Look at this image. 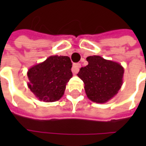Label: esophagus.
Returning a JSON list of instances; mask_svg holds the SVG:
<instances>
[{
	"mask_svg": "<svg viewBox=\"0 0 146 146\" xmlns=\"http://www.w3.org/2000/svg\"><path fill=\"white\" fill-rule=\"evenodd\" d=\"M80 67H81V65L80 63L73 64V68H72V72H73V74H76V73H78Z\"/></svg>",
	"mask_w": 146,
	"mask_h": 146,
	"instance_id": "1",
	"label": "esophagus"
}]
</instances>
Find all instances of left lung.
Returning <instances> with one entry per match:
<instances>
[{"mask_svg":"<svg viewBox=\"0 0 146 146\" xmlns=\"http://www.w3.org/2000/svg\"><path fill=\"white\" fill-rule=\"evenodd\" d=\"M88 65L80 68L77 76L84 84L88 98L96 103H105L118 93L124 70L120 64L98 55L87 58Z\"/></svg>","mask_w":146,"mask_h":146,"instance_id":"left-lung-1","label":"left lung"}]
</instances>
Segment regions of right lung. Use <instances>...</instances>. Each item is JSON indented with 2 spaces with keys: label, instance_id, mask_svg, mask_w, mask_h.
Listing matches in <instances>:
<instances>
[{
  "label": "right lung",
  "instance_id": "add662e5",
  "mask_svg": "<svg viewBox=\"0 0 146 146\" xmlns=\"http://www.w3.org/2000/svg\"><path fill=\"white\" fill-rule=\"evenodd\" d=\"M71 68L72 62L68 56H50L28 70V87L40 101H58L62 97L66 84L73 76Z\"/></svg>",
  "mask_w": 146,
  "mask_h": 146
}]
</instances>
